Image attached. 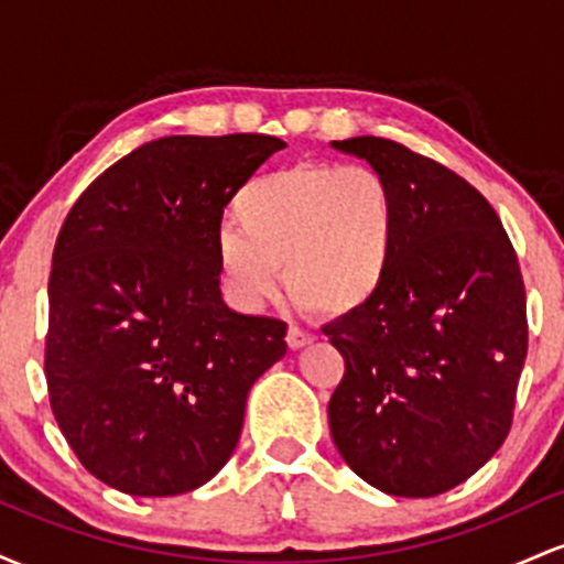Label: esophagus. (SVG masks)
<instances>
[{
    "label": "esophagus",
    "mask_w": 564,
    "mask_h": 564,
    "mask_svg": "<svg viewBox=\"0 0 564 564\" xmlns=\"http://www.w3.org/2000/svg\"><path fill=\"white\" fill-rule=\"evenodd\" d=\"M286 341H289V347H291V349H302V347H307L310 341H313V336H310L307 332H302V328L289 326Z\"/></svg>",
    "instance_id": "1"
}]
</instances>
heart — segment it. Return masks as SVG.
Returning a JSON list of instances; mask_svg holds the SVG:
<instances>
[{
	"mask_svg": "<svg viewBox=\"0 0 564 564\" xmlns=\"http://www.w3.org/2000/svg\"><path fill=\"white\" fill-rule=\"evenodd\" d=\"M236 228L215 243L230 302L257 310L283 283L328 318L366 313L390 283L400 206L390 180L371 166L300 161L254 180L232 200Z\"/></svg>",
	"mask_w": 564,
	"mask_h": 564,
	"instance_id": "obj_1",
	"label": "heart"
}]
</instances>
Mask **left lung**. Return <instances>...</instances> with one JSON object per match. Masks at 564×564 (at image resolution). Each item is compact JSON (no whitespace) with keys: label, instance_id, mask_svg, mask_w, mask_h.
<instances>
[{"label":"left lung","instance_id":"obj_1","mask_svg":"<svg viewBox=\"0 0 564 564\" xmlns=\"http://www.w3.org/2000/svg\"><path fill=\"white\" fill-rule=\"evenodd\" d=\"M332 148L384 174L400 206L390 283L323 328L347 364L334 445L381 494H445L509 435L528 355L520 264L494 206L448 166L384 138Z\"/></svg>","mask_w":564,"mask_h":564}]
</instances>
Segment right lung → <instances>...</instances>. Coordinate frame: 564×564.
Masks as SVG:
<instances>
[{"instance_id":"add662e5","label":"right lung","mask_w":564,"mask_h":564,"mask_svg":"<svg viewBox=\"0 0 564 564\" xmlns=\"http://www.w3.org/2000/svg\"><path fill=\"white\" fill-rule=\"evenodd\" d=\"M286 142L177 134L116 161L63 223L50 273V405L84 469L129 496L209 482L286 323L223 302V209Z\"/></svg>"}]
</instances>
